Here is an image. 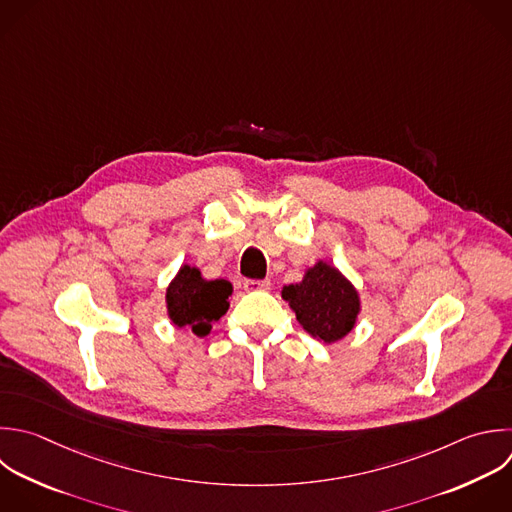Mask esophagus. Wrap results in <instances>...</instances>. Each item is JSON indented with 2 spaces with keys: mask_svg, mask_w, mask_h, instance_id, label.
Wrapping results in <instances>:
<instances>
[{
  "mask_svg": "<svg viewBox=\"0 0 512 512\" xmlns=\"http://www.w3.org/2000/svg\"><path fill=\"white\" fill-rule=\"evenodd\" d=\"M244 290H270V280H244Z\"/></svg>",
  "mask_w": 512,
  "mask_h": 512,
  "instance_id": "obj_1",
  "label": "esophagus"
}]
</instances>
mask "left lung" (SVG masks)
Wrapping results in <instances>:
<instances>
[{"label":"left lung","instance_id":"obj_1","mask_svg":"<svg viewBox=\"0 0 512 512\" xmlns=\"http://www.w3.org/2000/svg\"><path fill=\"white\" fill-rule=\"evenodd\" d=\"M282 296L304 330L326 344L346 336L360 310L352 284L324 262L310 268L300 284L284 286Z\"/></svg>","mask_w":512,"mask_h":512}]
</instances>
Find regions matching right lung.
Masks as SVG:
<instances>
[{"instance_id":"1","label":"right lung","mask_w":512,"mask_h":512,"mask_svg":"<svg viewBox=\"0 0 512 512\" xmlns=\"http://www.w3.org/2000/svg\"><path fill=\"white\" fill-rule=\"evenodd\" d=\"M230 294V282L204 280L198 268L182 266L166 292L168 314L176 326L192 328L194 334L206 336L212 330V322L226 314Z\"/></svg>"}]
</instances>
